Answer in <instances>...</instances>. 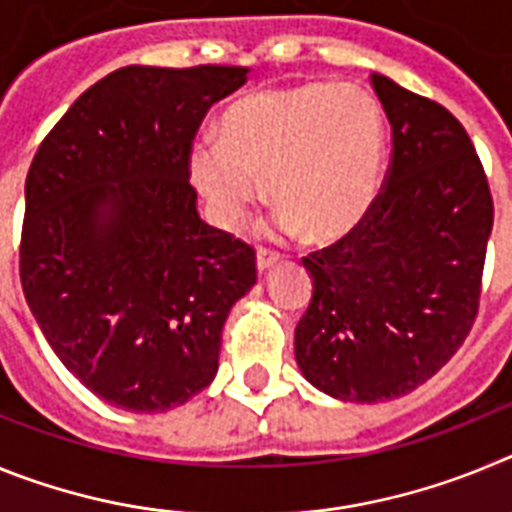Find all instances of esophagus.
<instances>
[{
  "label": "esophagus",
  "instance_id": "obj_1",
  "mask_svg": "<svg viewBox=\"0 0 512 512\" xmlns=\"http://www.w3.org/2000/svg\"><path fill=\"white\" fill-rule=\"evenodd\" d=\"M279 261V253L277 251H269V248H259L256 253V266H259V274H266L269 269H274Z\"/></svg>",
  "mask_w": 512,
  "mask_h": 512
}]
</instances>
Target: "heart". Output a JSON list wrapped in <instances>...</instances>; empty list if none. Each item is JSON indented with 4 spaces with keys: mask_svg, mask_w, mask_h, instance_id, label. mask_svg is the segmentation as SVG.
<instances>
[{
    "mask_svg": "<svg viewBox=\"0 0 512 512\" xmlns=\"http://www.w3.org/2000/svg\"><path fill=\"white\" fill-rule=\"evenodd\" d=\"M189 174L220 228H241L266 179L282 233L336 243L382 192V112L361 89L328 81L248 94L223 110L217 143L189 153Z\"/></svg>",
    "mask_w": 512,
    "mask_h": 512,
    "instance_id": "heart-1",
    "label": "heart"
}]
</instances>
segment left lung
Instances as JSON below:
<instances>
[{
  "label": "left lung",
  "instance_id": "8db88e82",
  "mask_svg": "<svg viewBox=\"0 0 512 512\" xmlns=\"http://www.w3.org/2000/svg\"><path fill=\"white\" fill-rule=\"evenodd\" d=\"M392 166L372 215L302 259L312 300L295 330L302 377L343 402L408 395L464 343L479 307L492 197L446 107L372 76Z\"/></svg>",
  "mask_w": 512,
  "mask_h": 512
}]
</instances>
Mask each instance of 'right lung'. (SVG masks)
Returning a JSON list of instances; mask_svg holds the SVG:
<instances>
[{
	"label": "right lung",
	"mask_w": 512,
	"mask_h": 512,
	"mask_svg": "<svg viewBox=\"0 0 512 512\" xmlns=\"http://www.w3.org/2000/svg\"><path fill=\"white\" fill-rule=\"evenodd\" d=\"M243 66H125L81 94L25 182L22 292L63 366L130 413H164L217 374L256 284L253 248L207 225L189 184L202 117Z\"/></svg>",
	"instance_id": "right-lung-1"
}]
</instances>
